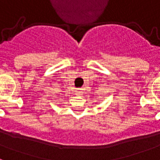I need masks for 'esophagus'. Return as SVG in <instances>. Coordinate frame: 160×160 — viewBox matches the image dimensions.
Listing matches in <instances>:
<instances>
[{"instance_id": "34e87169", "label": "esophagus", "mask_w": 160, "mask_h": 160, "mask_svg": "<svg viewBox=\"0 0 160 160\" xmlns=\"http://www.w3.org/2000/svg\"><path fill=\"white\" fill-rule=\"evenodd\" d=\"M76 94H77L78 95H80L82 94V90H80V89H78L77 90H76Z\"/></svg>"}]
</instances>
